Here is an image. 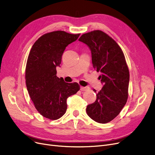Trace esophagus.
Here are the masks:
<instances>
[{
  "label": "esophagus",
  "instance_id": "esophagus-1",
  "mask_svg": "<svg viewBox=\"0 0 155 155\" xmlns=\"http://www.w3.org/2000/svg\"><path fill=\"white\" fill-rule=\"evenodd\" d=\"M89 89H90V88H89L88 87H80V91H88Z\"/></svg>",
  "mask_w": 155,
  "mask_h": 155
}]
</instances>
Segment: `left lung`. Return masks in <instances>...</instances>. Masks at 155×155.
I'll use <instances>...</instances> for the list:
<instances>
[{
    "instance_id": "left-lung-1",
    "label": "left lung",
    "mask_w": 155,
    "mask_h": 155,
    "mask_svg": "<svg viewBox=\"0 0 155 155\" xmlns=\"http://www.w3.org/2000/svg\"><path fill=\"white\" fill-rule=\"evenodd\" d=\"M78 40L91 50L93 67L101 72L99 77L104 85L96 94V101L87 105V113L97 123H107L119 114L127 100L129 72L124 53L114 40L100 30L84 34Z\"/></svg>"
}]
</instances>
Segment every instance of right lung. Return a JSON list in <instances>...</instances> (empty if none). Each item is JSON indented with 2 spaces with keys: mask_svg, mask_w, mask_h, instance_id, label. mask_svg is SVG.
Masks as SVG:
<instances>
[{
  "mask_svg": "<svg viewBox=\"0 0 155 155\" xmlns=\"http://www.w3.org/2000/svg\"><path fill=\"white\" fill-rule=\"evenodd\" d=\"M80 34L56 31L38 39L29 52L25 79L28 94L41 115L50 120L62 117L67 111L68 97L80 90L78 84L67 83L56 76L66 47Z\"/></svg>",
  "mask_w": 155,
  "mask_h": 155,
  "instance_id": "obj_1",
  "label": "right lung"
}]
</instances>
